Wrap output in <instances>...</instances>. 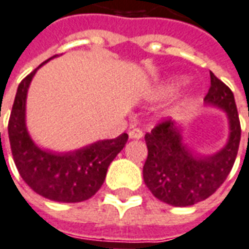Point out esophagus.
I'll list each match as a JSON object with an SVG mask.
<instances>
[{
	"instance_id": "34e87169",
	"label": "esophagus",
	"mask_w": 249,
	"mask_h": 249,
	"mask_svg": "<svg viewBox=\"0 0 249 249\" xmlns=\"http://www.w3.org/2000/svg\"><path fill=\"white\" fill-rule=\"evenodd\" d=\"M143 131L140 128H136V127H132L131 130L128 131V138L130 139H142L143 138Z\"/></svg>"
}]
</instances>
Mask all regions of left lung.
I'll list each match as a JSON object with an SVG mask.
<instances>
[{
    "label": "left lung",
    "instance_id": "obj_1",
    "mask_svg": "<svg viewBox=\"0 0 249 249\" xmlns=\"http://www.w3.org/2000/svg\"><path fill=\"white\" fill-rule=\"evenodd\" d=\"M210 89L205 104L222 109L229 121V139L213 155H201L184 143L176 122H165L145 134L148 156L143 178L155 197L172 206H192L216 192L232 169L240 143V122L233 93L210 72Z\"/></svg>",
    "mask_w": 249,
    "mask_h": 249
}]
</instances>
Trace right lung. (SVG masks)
Here are the masks:
<instances>
[{
    "mask_svg": "<svg viewBox=\"0 0 249 249\" xmlns=\"http://www.w3.org/2000/svg\"><path fill=\"white\" fill-rule=\"evenodd\" d=\"M43 64L17 89L7 126L13 159L20 177L35 193L56 202H82L100 190L110 162L122 151L128 135L98 140L69 152H53L35 144L26 127V98L31 80Z\"/></svg>",
    "mask_w": 249,
    "mask_h": 249,
    "instance_id": "right-lung-1",
    "label": "right lung"
}]
</instances>
